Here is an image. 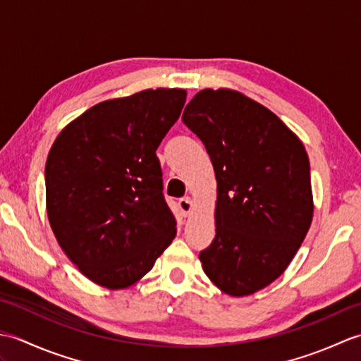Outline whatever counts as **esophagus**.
Wrapping results in <instances>:
<instances>
[{
	"label": "esophagus",
	"mask_w": 361,
	"mask_h": 361,
	"mask_svg": "<svg viewBox=\"0 0 361 361\" xmlns=\"http://www.w3.org/2000/svg\"><path fill=\"white\" fill-rule=\"evenodd\" d=\"M178 206H180V209H181V212H183V216L188 217L189 214H190V211H192V206H194L192 198H190V197H183V198H180V200H178Z\"/></svg>",
	"instance_id": "esophagus-1"
}]
</instances>
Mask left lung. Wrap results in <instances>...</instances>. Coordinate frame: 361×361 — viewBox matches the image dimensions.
I'll use <instances>...</instances> for the list:
<instances>
[{
	"label": "left lung",
	"mask_w": 361,
	"mask_h": 361,
	"mask_svg": "<svg viewBox=\"0 0 361 361\" xmlns=\"http://www.w3.org/2000/svg\"><path fill=\"white\" fill-rule=\"evenodd\" d=\"M217 180L216 239L200 252L206 276L231 296L278 279L313 217L310 163L283 122L239 91L206 88L183 111Z\"/></svg>",
	"instance_id": "1"
}]
</instances>
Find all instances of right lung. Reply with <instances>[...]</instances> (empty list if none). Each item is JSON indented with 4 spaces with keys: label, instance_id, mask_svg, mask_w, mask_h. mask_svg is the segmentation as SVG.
<instances>
[{
    "label": "right lung",
    "instance_id": "obj_1",
    "mask_svg": "<svg viewBox=\"0 0 361 361\" xmlns=\"http://www.w3.org/2000/svg\"><path fill=\"white\" fill-rule=\"evenodd\" d=\"M186 90H144L91 106L46 159V212L60 247L90 281L127 288L172 243L157 149L180 118Z\"/></svg>",
    "mask_w": 361,
    "mask_h": 361
}]
</instances>
